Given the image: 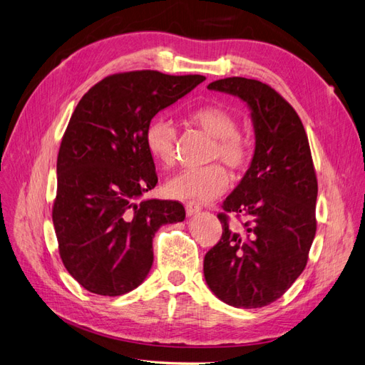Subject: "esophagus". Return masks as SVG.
I'll use <instances>...</instances> for the list:
<instances>
[{"label":"esophagus","instance_id":"1","mask_svg":"<svg viewBox=\"0 0 365 365\" xmlns=\"http://www.w3.org/2000/svg\"><path fill=\"white\" fill-rule=\"evenodd\" d=\"M185 212H187V215H189V216H195V215H197V213L201 212V205L197 204V202H193V201L187 202L185 204Z\"/></svg>","mask_w":365,"mask_h":365}]
</instances>
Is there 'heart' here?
Masks as SVG:
<instances>
[{"label": "heart", "instance_id": "heart-1", "mask_svg": "<svg viewBox=\"0 0 365 365\" xmlns=\"http://www.w3.org/2000/svg\"><path fill=\"white\" fill-rule=\"evenodd\" d=\"M189 121L204 130L215 145L210 149V160H222L235 170L245 169L251 161L248 141L237 134L235 115L222 106L210 105L195 109ZM146 148L150 155L165 168H170L178 158V130L170 120L158 117L152 120L145 134ZM228 187L227 170L220 164H210L202 169H187L172 176L164 189L173 200L210 201Z\"/></svg>", "mask_w": 365, "mask_h": 365}]
</instances>
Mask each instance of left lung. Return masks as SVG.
<instances>
[{
    "mask_svg": "<svg viewBox=\"0 0 365 365\" xmlns=\"http://www.w3.org/2000/svg\"><path fill=\"white\" fill-rule=\"evenodd\" d=\"M207 88L248 105L256 148L244 178L222 204L248 220L231 228L227 215H217L222 237L205 254L204 277L224 303L263 307L303 272L315 237L318 184L311 148L295 109L269 85L227 77Z\"/></svg>",
    "mask_w": 365,
    "mask_h": 365,
    "instance_id": "8db88e82",
    "label": "left lung"
}]
</instances>
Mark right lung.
Wrapping results in <instances>:
<instances>
[{"mask_svg":"<svg viewBox=\"0 0 365 365\" xmlns=\"http://www.w3.org/2000/svg\"><path fill=\"white\" fill-rule=\"evenodd\" d=\"M205 81L143 70L105 77L77 103L58 155L53 225L65 268L86 291L123 295L148 277L161 225L182 222L176 201L142 200L158 182L150 120Z\"/></svg>","mask_w":365,"mask_h":365,"instance_id":"right-lung-1","label":"right lung"}]
</instances>
